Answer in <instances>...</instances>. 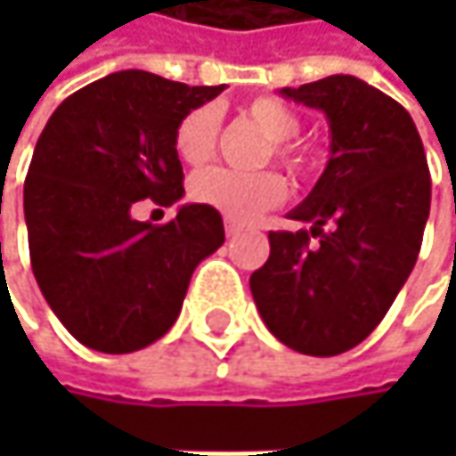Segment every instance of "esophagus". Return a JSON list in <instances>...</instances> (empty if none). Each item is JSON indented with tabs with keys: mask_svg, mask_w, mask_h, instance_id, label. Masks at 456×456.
<instances>
[{
	"mask_svg": "<svg viewBox=\"0 0 456 456\" xmlns=\"http://www.w3.org/2000/svg\"><path fill=\"white\" fill-rule=\"evenodd\" d=\"M240 229H242V224H237V222H232V219H224V232H227V237L240 234Z\"/></svg>",
	"mask_w": 456,
	"mask_h": 456,
	"instance_id": "esophagus-1",
	"label": "esophagus"
}]
</instances>
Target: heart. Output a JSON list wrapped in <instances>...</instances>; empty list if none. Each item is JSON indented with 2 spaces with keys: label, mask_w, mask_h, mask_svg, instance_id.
<instances>
[{
  "label": "heart",
  "mask_w": 456,
  "mask_h": 456,
  "mask_svg": "<svg viewBox=\"0 0 456 456\" xmlns=\"http://www.w3.org/2000/svg\"><path fill=\"white\" fill-rule=\"evenodd\" d=\"M242 113L272 142L274 158L296 176L309 179L319 171V155L293 144L301 132V118L274 97L250 100ZM219 139V113L211 105L190 110L176 126V155L190 166H203L214 158ZM190 195L195 203L208 206L232 222H248L258 214L277 208L288 198V182L277 171L242 174L232 168H206L192 176Z\"/></svg>",
  "instance_id": "b5f03b06"
}]
</instances>
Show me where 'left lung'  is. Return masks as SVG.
I'll list each match as a JSON object with an SVG mask.
<instances>
[{"label": "left lung", "instance_id": "1", "mask_svg": "<svg viewBox=\"0 0 456 456\" xmlns=\"http://www.w3.org/2000/svg\"><path fill=\"white\" fill-rule=\"evenodd\" d=\"M282 97L330 121V160L290 219L269 232L250 293L277 340L309 356L359 346L391 309L417 261L430 171L411 116L356 76H327Z\"/></svg>", "mask_w": 456, "mask_h": 456}]
</instances>
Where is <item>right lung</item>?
I'll return each instance as SVG.
<instances>
[{"mask_svg": "<svg viewBox=\"0 0 456 456\" xmlns=\"http://www.w3.org/2000/svg\"><path fill=\"white\" fill-rule=\"evenodd\" d=\"M224 86H187L147 70L110 73L60 102L37 142L23 211L34 277L65 330L102 354L163 338L195 266L224 242L219 211L192 203L166 224L134 203L184 195L179 121Z\"/></svg>", "mask_w": 456, "mask_h": 456, "instance_id": "1", "label": "right lung"}]
</instances>
